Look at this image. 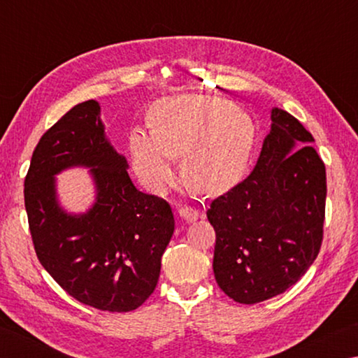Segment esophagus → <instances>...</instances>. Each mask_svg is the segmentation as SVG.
<instances>
[{"label":"esophagus","mask_w":358,"mask_h":358,"mask_svg":"<svg viewBox=\"0 0 358 358\" xmlns=\"http://www.w3.org/2000/svg\"><path fill=\"white\" fill-rule=\"evenodd\" d=\"M178 216L183 217L185 221L191 222V221H196L199 217V211L196 208L192 207H186V205H183V207L178 208Z\"/></svg>","instance_id":"esophagus-1"}]
</instances>
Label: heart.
I'll use <instances>...</instances> for the list:
<instances>
[{
	"label": "heart",
	"instance_id": "b5f03b06",
	"mask_svg": "<svg viewBox=\"0 0 358 358\" xmlns=\"http://www.w3.org/2000/svg\"><path fill=\"white\" fill-rule=\"evenodd\" d=\"M151 129L129 136L134 172L147 189L164 192L177 180L175 161L183 157V177L192 189L220 194L245 175L254 143L250 115L216 96L180 94L157 101Z\"/></svg>",
	"mask_w": 358,
	"mask_h": 358
}]
</instances>
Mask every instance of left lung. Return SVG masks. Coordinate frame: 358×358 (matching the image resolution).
I'll use <instances>...</instances> for the list:
<instances>
[{"mask_svg": "<svg viewBox=\"0 0 358 358\" xmlns=\"http://www.w3.org/2000/svg\"><path fill=\"white\" fill-rule=\"evenodd\" d=\"M299 120L271 108V129L248 177L216 197L213 271L230 299L254 305L294 286L324 237L325 164Z\"/></svg>", "mask_w": 358, "mask_h": 358, "instance_id": "left-lung-1", "label": "left lung"}]
</instances>
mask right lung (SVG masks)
I'll return each instance as SVG.
<instances>
[{
	"label": "right lung",
	"mask_w": 358,
	"mask_h": 358,
	"mask_svg": "<svg viewBox=\"0 0 358 358\" xmlns=\"http://www.w3.org/2000/svg\"><path fill=\"white\" fill-rule=\"evenodd\" d=\"M99 113L98 102L85 101L41 137L25 177V208L36 256L53 280L83 305L128 313L153 294L175 221L164 199L132 185ZM77 165L92 167L96 202L71 215L57 203L55 175Z\"/></svg>",
	"instance_id": "add662e5"
}]
</instances>
